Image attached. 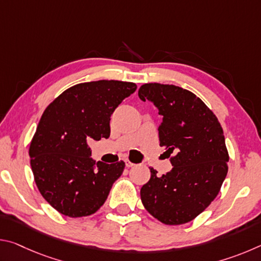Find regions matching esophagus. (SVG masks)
I'll return each mask as SVG.
<instances>
[{"instance_id": "1", "label": "esophagus", "mask_w": 261, "mask_h": 261, "mask_svg": "<svg viewBox=\"0 0 261 261\" xmlns=\"http://www.w3.org/2000/svg\"><path fill=\"white\" fill-rule=\"evenodd\" d=\"M125 166L127 167V168H130V167H132V166H135L134 163H132L129 159H125Z\"/></svg>"}]
</instances>
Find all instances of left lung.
<instances>
[{
	"label": "left lung",
	"mask_w": 261,
	"mask_h": 261,
	"mask_svg": "<svg viewBox=\"0 0 261 261\" xmlns=\"http://www.w3.org/2000/svg\"><path fill=\"white\" fill-rule=\"evenodd\" d=\"M152 101L162 121L160 146L175 155L173 169L151 178L140 189L141 202L149 214L169 226L188 223L215 199L228 173L229 154L223 130L214 113L196 94L175 85L149 83L138 91Z\"/></svg>",
	"instance_id": "1"
}]
</instances>
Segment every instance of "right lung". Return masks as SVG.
Returning a JSON list of instances; mask_svg holds the SVG:
<instances>
[{
  "label": "right lung",
  "mask_w": 261,
  "mask_h": 261,
  "mask_svg": "<svg viewBox=\"0 0 261 261\" xmlns=\"http://www.w3.org/2000/svg\"><path fill=\"white\" fill-rule=\"evenodd\" d=\"M137 90L135 83L98 81L65 90L45 109L30 145L39 191L70 218L94 214L125 163L95 162L88 144L110 136V116Z\"/></svg>",
  "instance_id": "right-lung-1"
}]
</instances>
